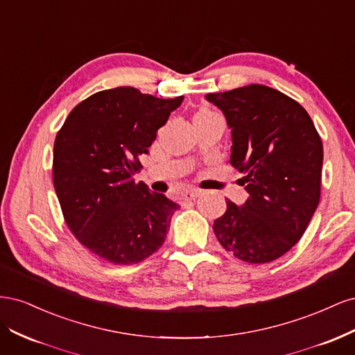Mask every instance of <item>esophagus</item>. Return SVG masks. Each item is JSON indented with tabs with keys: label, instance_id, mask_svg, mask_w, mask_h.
Returning <instances> with one entry per match:
<instances>
[{
	"label": "esophagus",
	"instance_id": "34e87169",
	"mask_svg": "<svg viewBox=\"0 0 355 355\" xmlns=\"http://www.w3.org/2000/svg\"><path fill=\"white\" fill-rule=\"evenodd\" d=\"M201 194V191H198V189H187L184 194H182V198L184 200H196L198 196Z\"/></svg>",
	"mask_w": 355,
	"mask_h": 355
}]
</instances>
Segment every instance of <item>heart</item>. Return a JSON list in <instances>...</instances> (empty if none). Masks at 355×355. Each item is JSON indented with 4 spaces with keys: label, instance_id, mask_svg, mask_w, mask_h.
Segmentation results:
<instances>
[{
    "label": "heart",
    "instance_id": "heart-1",
    "mask_svg": "<svg viewBox=\"0 0 355 355\" xmlns=\"http://www.w3.org/2000/svg\"><path fill=\"white\" fill-rule=\"evenodd\" d=\"M198 114H211V111H209V110H201Z\"/></svg>",
    "mask_w": 355,
    "mask_h": 355
}]
</instances>
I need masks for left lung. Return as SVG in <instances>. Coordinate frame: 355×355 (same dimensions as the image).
<instances>
[{
    "instance_id": "8db88e82",
    "label": "left lung",
    "mask_w": 355,
    "mask_h": 355,
    "mask_svg": "<svg viewBox=\"0 0 355 355\" xmlns=\"http://www.w3.org/2000/svg\"><path fill=\"white\" fill-rule=\"evenodd\" d=\"M232 135L231 164L250 197L227 200L213 223L225 250L249 263H268L302 237L320 202L323 144L308 112L284 93L250 84L209 93Z\"/></svg>"
}]
</instances>
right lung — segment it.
I'll list each match as a JSON object with an SVG mask.
<instances>
[{
  "label": "right lung",
  "instance_id": "add662e5",
  "mask_svg": "<svg viewBox=\"0 0 355 355\" xmlns=\"http://www.w3.org/2000/svg\"><path fill=\"white\" fill-rule=\"evenodd\" d=\"M184 101L135 87L92 94L69 112L53 149V184L68 228L114 265L145 261L163 245L179 204L133 175L157 130Z\"/></svg>",
  "mask_w": 355,
  "mask_h": 355
}]
</instances>
